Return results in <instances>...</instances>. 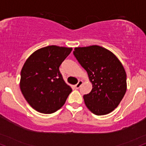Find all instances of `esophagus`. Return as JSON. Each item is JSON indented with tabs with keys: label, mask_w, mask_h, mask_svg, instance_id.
Listing matches in <instances>:
<instances>
[{
	"label": "esophagus",
	"mask_w": 146,
	"mask_h": 146,
	"mask_svg": "<svg viewBox=\"0 0 146 146\" xmlns=\"http://www.w3.org/2000/svg\"><path fill=\"white\" fill-rule=\"evenodd\" d=\"M82 83H83V81H82V80H79L78 83H77L76 85H75V87L76 88V89H79V88L80 87V86L82 85Z\"/></svg>",
	"instance_id": "34e87169"
}]
</instances>
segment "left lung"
<instances>
[{
  "label": "left lung",
  "mask_w": 146,
  "mask_h": 146,
  "mask_svg": "<svg viewBox=\"0 0 146 146\" xmlns=\"http://www.w3.org/2000/svg\"><path fill=\"white\" fill-rule=\"evenodd\" d=\"M73 53L93 84L91 92L83 96L85 105L98 116L109 114L127 91V74L123 65L111 51L100 46L76 47Z\"/></svg>",
  "instance_id": "obj_1"
}]
</instances>
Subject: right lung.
<instances>
[{
  "label": "right lung",
  "instance_id": "add662e5",
  "mask_svg": "<svg viewBox=\"0 0 146 146\" xmlns=\"http://www.w3.org/2000/svg\"><path fill=\"white\" fill-rule=\"evenodd\" d=\"M72 48L48 46L28 57L21 71L20 89L36 110L51 114L64 105L72 89L65 82L59 66Z\"/></svg>",
  "mask_w": 146,
  "mask_h": 146
}]
</instances>
